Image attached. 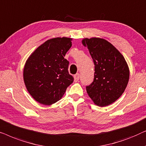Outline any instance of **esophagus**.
Here are the masks:
<instances>
[{
  "label": "esophagus",
  "instance_id": "obj_1",
  "mask_svg": "<svg viewBox=\"0 0 146 146\" xmlns=\"http://www.w3.org/2000/svg\"><path fill=\"white\" fill-rule=\"evenodd\" d=\"M74 82H78L79 79H80V74H76L74 75Z\"/></svg>",
  "mask_w": 146,
  "mask_h": 146
}]
</instances>
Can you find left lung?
Segmentation results:
<instances>
[{"label": "left lung", "mask_w": 146, "mask_h": 146, "mask_svg": "<svg viewBox=\"0 0 146 146\" xmlns=\"http://www.w3.org/2000/svg\"><path fill=\"white\" fill-rule=\"evenodd\" d=\"M94 64V78L86 91L94 103L106 106L119 98L128 83L129 71L125 58L109 42L102 38H85Z\"/></svg>", "instance_id": "obj_1"}]
</instances>
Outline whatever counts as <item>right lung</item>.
Instances as JSON below:
<instances>
[{"label":"right lung","mask_w":146,"mask_h":146,"mask_svg":"<svg viewBox=\"0 0 146 146\" xmlns=\"http://www.w3.org/2000/svg\"><path fill=\"white\" fill-rule=\"evenodd\" d=\"M72 38L48 40L30 56L23 71L24 81L34 99L44 105H51L61 99L73 82L69 74V62L64 58L72 46Z\"/></svg>","instance_id":"add662e5"}]
</instances>
